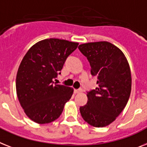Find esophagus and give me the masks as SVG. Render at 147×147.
<instances>
[{"label":"esophagus","mask_w":147,"mask_h":147,"mask_svg":"<svg viewBox=\"0 0 147 147\" xmlns=\"http://www.w3.org/2000/svg\"><path fill=\"white\" fill-rule=\"evenodd\" d=\"M75 93H79V92H82V89H78V90H74Z\"/></svg>","instance_id":"1"}]
</instances>
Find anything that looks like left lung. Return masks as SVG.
<instances>
[{
	"mask_svg": "<svg viewBox=\"0 0 147 147\" xmlns=\"http://www.w3.org/2000/svg\"><path fill=\"white\" fill-rule=\"evenodd\" d=\"M78 49L90 62L98 87L87 92V103L80 107L81 117L97 128L113 123L125 108L131 90L129 63L120 49L108 42L81 44Z\"/></svg>",
	"mask_w": 147,
	"mask_h": 147,
	"instance_id": "left-lung-1",
	"label": "left lung"
}]
</instances>
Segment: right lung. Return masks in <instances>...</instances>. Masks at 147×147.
<instances>
[{"label":"right lung","mask_w":147,"mask_h":147,"mask_svg":"<svg viewBox=\"0 0 147 147\" xmlns=\"http://www.w3.org/2000/svg\"><path fill=\"white\" fill-rule=\"evenodd\" d=\"M78 43L51 38L36 42L28 51L18 67L16 92L30 119L39 124L55 121L71 98L73 89L53 84L68 56Z\"/></svg>","instance_id":"obj_1"}]
</instances>
